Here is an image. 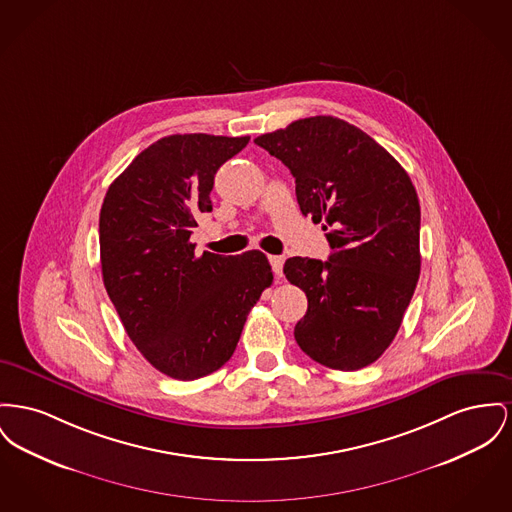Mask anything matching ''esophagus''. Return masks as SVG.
Segmentation results:
<instances>
[{"mask_svg": "<svg viewBox=\"0 0 512 512\" xmlns=\"http://www.w3.org/2000/svg\"><path fill=\"white\" fill-rule=\"evenodd\" d=\"M269 261H271L272 272H274V278L276 280H282V267H284V257H280V255H271L269 257Z\"/></svg>", "mask_w": 512, "mask_h": 512, "instance_id": "1", "label": "esophagus"}]
</instances>
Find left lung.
Returning a JSON list of instances; mask_svg holds the SVG:
<instances>
[{
	"label": "left lung",
	"instance_id": "left-lung-1",
	"mask_svg": "<svg viewBox=\"0 0 512 512\" xmlns=\"http://www.w3.org/2000/svg\"><path fill=\"white\" fill-rule=\"evenodd\" d=\"M296 178L301 214L325 222L329 261L292 257L307 296L294 336L311 358L356 371L381 358L420 278V201L406 170L348 121L315 116L255 139Z\"/></svg>",
	"mask_w": 512,
	"mask_h": 512
}]
</instances>
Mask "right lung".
Segmentation results:
<instances>
[{
  "label": "right lung",
  "instance_id": "1",
  "mask_svg": "<svg viewBox=\"0 0 512 512\" xmlns=\"http://www.w3.org/2000/svg\"><path fill=\"white\" fill-rule=\"evenodd\" d=\"M249 137L170 135L137 154L100 209V265L127 336L160 373L193 381L232 358L245 319L272 284L261 251L195 255L218 168Z\"/></svg>",
  "mask_w": 512,
  "mask_h": 512
}]
</instances>
